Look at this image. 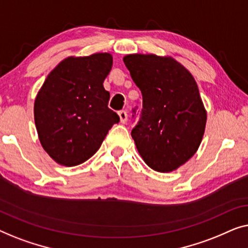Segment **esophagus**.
Listing matches in <instances>:
<instances>
[{"instance_id":"34e87169","label":"esophagus","mask_w":248,"mask_h":248,"mask_svg":"<svg viewBox=\"0 0 248 248\" xmlns=\"http://www.w3.org/2000/svg\"><path fill=\"white\" fill-rule=\"evenodd\" d=\"M118 114H119V118H120V123L121 124H125V121L128 120V114L127 112H125L124 110H121L118 112Z\"/></svg>"}]
</instances>
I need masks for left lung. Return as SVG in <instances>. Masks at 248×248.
Masks as SVG:
<instances>
[{
    "instance_id": "1",
    "label": "left lung",
    "mask_w": 248,
    "mask_h": 248,
    "mask_svg": "<svg viewBox=\"0 0 248 248\" xmlns=\"http://www.w3.org/2000/svg\"><path fill=\"white\" fill-rule=\"evenodd\" d=\"M124 62L142 94L140 120L131 131L139 155L157 172L175 170L203 138L207 111L197 82L170 56L130 54Z\"/></svg>"
}]
</instances>
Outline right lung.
I'll return each mask as SVG.
<instances>
[{"instance_id": "add662e5", "label": "right lung", "mask_w": 248, "mask_h": 248, "mask_svg": "<svg viewBox=\"0 0 248 248\" xmlns=\"http://www.w3.org/2000/svg\"><path fill=\"white\" fill-rule=\"evenodd\" d=\"M112 55L69 56L48 74L33 106L40 144L59 165L75 166L95 154L119 116L108 108L103 82Z\"/></svg>"}]
</instances>
